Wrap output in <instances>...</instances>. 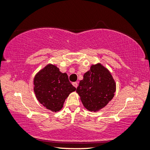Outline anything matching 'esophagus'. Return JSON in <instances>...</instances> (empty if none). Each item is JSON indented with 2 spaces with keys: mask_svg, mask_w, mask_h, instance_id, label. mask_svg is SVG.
I'll return each instance as SVG.
<instances>
[{
  "mask_svg": "<svg viewBox=\"0 0 150 150\" xmlns=\"http://www.w3.org/2000/svg\"><path fill=\"white\" fill-rule=\"evenodd\" d=\"M73 85L75 87V88H77V86H78V83H77V81H75V82H73Z\"/></svg>",
  "mask_w": 150,
  "mask_h": 150,
  "instance_id": "obj_1",
  "label": "esophagus"
}]
</instances>
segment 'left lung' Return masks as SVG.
Masks as SVG:
<instances>
[{"label":"left lung","mask_w":150,"mask_h":150,"mask_svg":"<svg viewBox=\"0 0 150 150\" xmlns=\"http://www.w3.org/2000/svg\"><path fill=\"white\" fill-rule=\"evenodd\" d=\"M116 84L110 71L102 64H93L79 81L76 92L84 107L90 111H98L113 99Z\"/></svg>","instance_id":"1"}]
</instances>
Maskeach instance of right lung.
Returning <instances> with one entry per match:
<instances>
[{
	"mask_svg": "<svg viewBox=\"0 0 150 150\" xmlns=\"http://www.w3.org/2000/svg\"><path fill=\"white\" fill-rule=\"evenodd\" d=\"M76 88L54 64H49L36 74L34 91L38 101L47 109L57 112L62 109L65 100Z\"/></svg>",
	"mask_w": 150,
	"mask_h": 150,
	"instance_id": "right-lung-1",
	"label": "right lung"
}]
</instances>
